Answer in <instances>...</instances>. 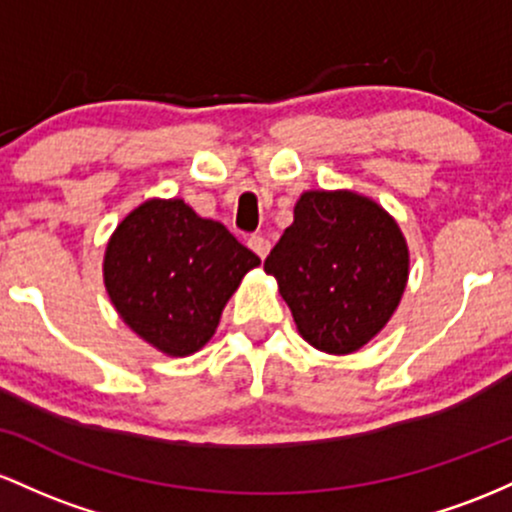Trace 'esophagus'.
Returning a JSON list of instances; mask_svg holds the SVG:
<instances>
[{
    "instance_id": "1",
    "label": "esophagus",
    "mask_w": 512,
    "mask_h": 512,
    "mask_svg": "<svg viewBox=\"0 0 512 512\" xmlns=\"http://www.w3.org/2000/svg\"><path fill=\"white\" fill-rule=\"evenodd\" d=\"M246 244H249V249L254 251V254L261 258V261L268 256V251H271V241H268L266 237H258V234H254V237H249V241H246Z\"/></svg>"
}]
</instances>
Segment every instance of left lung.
Masks as SVG:
<instances>
[{"label": "left lung", "mask_w": 512, "mask_h": 512, "mask_svg": "<svg viewBox=\"0 0 512 512\" xmlns=\"http://www.w3.org/2000/svg\"><path fill=\"white\" fill-rule=\"evenodd\" d=\"M409 263L404 232L380 203L355 191H304L263 268L304 341L348 355L392 319Z\"/></svg>", "instance_id": "obj_1"}]
</instances>
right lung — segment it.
Returning <instances> with one entry per match:
<instances>
[{"label": "right lung", "instance_id": "right-lung-1", "mask_svg": "<svg viewBox=\"0 0 512 512\" xmlns=\"http://www.w3.org/2000/svg\"><path fill=\"white\" fill-rule=\"evenodd\" d=\"M258 263L222 222L181 198H149L108 239L103 285L142 341L186 358L215 336L229 297Z\"/></svg>", "mask_w": 512, "mask_h": 512}]
</instances>
